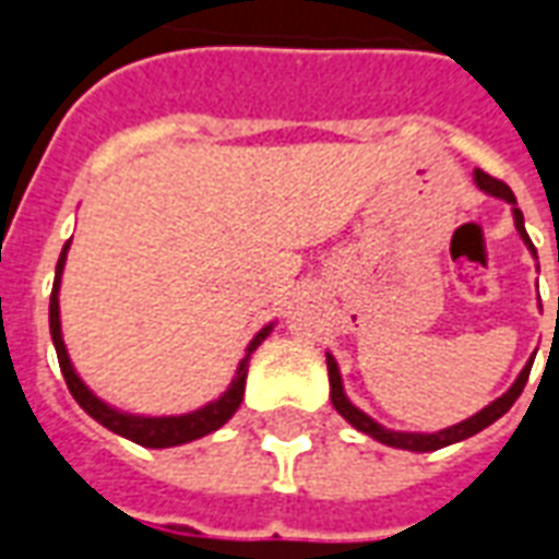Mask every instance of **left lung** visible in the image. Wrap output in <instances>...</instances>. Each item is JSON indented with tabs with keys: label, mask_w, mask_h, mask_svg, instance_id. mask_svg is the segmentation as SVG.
Returning a JSON list of instances; mask_svg holds the SVG:
<instances>
[{
	"label": "left lung",
	"mask_w": 559,
	"mask_h": 559,
	"mask_svg": "<svg viewBox=\"0 0 559 559\" xmlns=\"http://www.w3.org/2000/svg\"><path fill=\"white\" fill-rule=\"evenodd\" d=\"M473 182L479 185L485 194L497 197V200H506L509 206H512V218H515V230L518 236L524 239V245L530 248V254L536 257V248L530 242L527 230H524V215H521V209H518V200L512 194V188L500 179H493L488 173L476 170L473 173ZM533 359L536 356H530V362L521 368V374L515 377V383L506 389L503 395L497 401H491L488 407H481L479 413H473L469 419L457 421V425H449L443 431H392V428H383L380 421L371 419L368 413L359 411L350 399H347V392H344V380H341V368L335 362V356L326 353V368H329V399H332V407L344 416V419L350 421L356 431L368 433V437H374L377 443L383 445H392V449H407V452H437V449H443V445H452V443H461V440H467L473 433H479L481 428H488L493 421L500 419L512 404L518 401V395L524 392L527 386V377H530V368H533Z\"/></svg>",
	"instance_id": "obj_1"
}]
</instances>
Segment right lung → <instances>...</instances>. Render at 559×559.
Masks as SVG:
<instances>
[{
    "instance_id": "obj_1",
    "label": "right lung",
    "mask_w": 559,
    "mask_h": 559,
    "mask_svg": "<svg viewBox=\"0 0 559 559\" xmlns=\"http://www.w3.org/2000/svg\"><path fill=\"white\" fill-rule=\"evenodd\" d=\"M68 248L71 242H66L62 254H59V263H56V278H53V293H50V338H53L56 356H59V368H62V377H66L71 395L78 401L83 411L90 413L92 419L104 425L107 431L126 437L131 443L146 445V449H170V445L191 443V440H200L206 433L218 431L224 421L233 419V413L239 411V404L245 399V377H248V362H251V353L269 338V332L275 323H269L257 332L251 344L245 347V356L239 359V368L233 374L230 386L221 392L218 399L209 401L203 407H197L191 413H179V416H143V413H128L119 411L114 404H107L104 399H98L86 383L83 377L78 374V368L68 356L66 338H62V320H59V287H62V272H66Z\"/></svg>"
}]
</instances>
